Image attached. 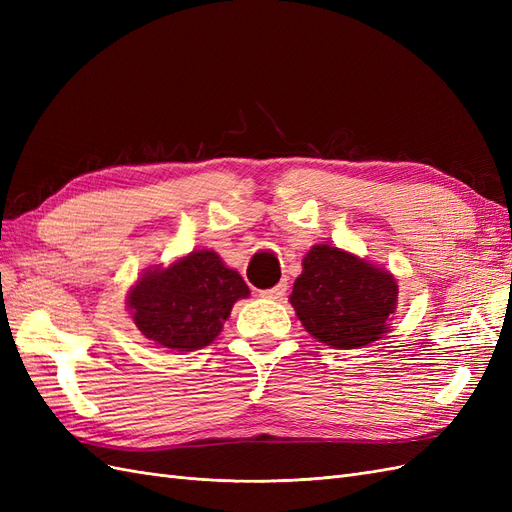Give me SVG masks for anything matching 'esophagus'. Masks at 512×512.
<instances>
[{"mask_svg":"<svg viewBox=\"0 0 512 512\" xmlns=\"http://www.w3.org/2000/svg\"><path fill=\"white\" fill-rule=\"evenodd\" d=\"M286 290H288V284L282 282V284H277V286H273V288H269V290H262V297L271 299V301H282Z\"/></svg>","mask_w":512,"mask_h":512,"instance_id":"1","label":"esophagus"}]
</instances>
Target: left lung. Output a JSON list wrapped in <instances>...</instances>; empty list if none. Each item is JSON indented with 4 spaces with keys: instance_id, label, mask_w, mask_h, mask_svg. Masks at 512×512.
<instances>
[{
    "instance_id": "1",
    "label": "left lung",
    "mask_w": 512,
    "mask_h": 512,
    "mask_svg": "<svg viewBox=\"0 0 512 512\" xmlns=\"http://www.w3.org/2000/svg\"><path fill=\"white\" fill-rule=\"evenodd\" d=\"M397 292L391 271L322 243L303 256L290 303L314 339L352 350L378 342L391 329Z\"/></svg>"
}]
</instances>
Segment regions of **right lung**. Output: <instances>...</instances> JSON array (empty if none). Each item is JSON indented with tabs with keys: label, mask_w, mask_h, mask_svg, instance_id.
<instances>
[{
	"label": "right lung",
	"mask_w": 512,
	"mask_h": 512,
	"mask_svg": "<svg viewBox=\"0 0 512 512\" xmlns=\"http://www.w3.org/2000/svg\"><path fill=\"white\" fill-rule=\"evenodd\" d=\"M250 297L243 277L211 250H194L173 265L149 267L128 292L130 316L153 344L192 352L220 335L239 299Z\"/></svg>",
	"instance_id": "obj_1"
}]
</instances>
